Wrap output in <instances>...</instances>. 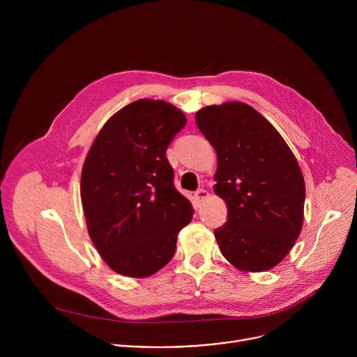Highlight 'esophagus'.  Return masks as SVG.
<instances>
[{
  "instance_id": "obj_1",
  "label": "esophagus",
  "mask_w": 357,
  "mask_h": 357,
  "mask_svg": "<svg viewBox=\"0 0 357 357\" xmlns=\"http://www.w3.org/2000/svg\"><path fill=\"white\" fill-rule=\"evenodd\" d=\"M208 196H209V193H208V190H205V189H199V190L195 192V200H196L197 203L203 202Z\"/></svg>"
}]
</instances>
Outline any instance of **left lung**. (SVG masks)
Segmentation results:
<instances>
[{"label":"left lung","instance_id":"obj_1","mask_svg":"<svg viewBox=\"0 0 357 357\" xmlns=\"http://www.w3.org/2000/svg\"><path fill=\"white\" fill-rule=\"evenodd\" d=\"M195 120L218 155L215 192L229 211L215 230L222 254L241 271L275 267L303 222L305 182L295 155L273 124L241 101L203 107Z\"/></svg>","mask_w":357,"mask_h":357}]
</instances>
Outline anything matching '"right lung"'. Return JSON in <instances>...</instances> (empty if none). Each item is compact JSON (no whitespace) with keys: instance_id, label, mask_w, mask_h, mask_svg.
<instances>
[{"instance_id":"1","label":"right lung","mask_w":357,"mask_h":357,"mask_svg":"<svg viewBox=\"0 0 357 357\" xmlns=\"http://www.w3.org/2000/svg\"><path fill=\"white\" fill-rule=\"evenodd\" d=\"M185 114L162 100L139 98L97 134L82 169L89 236L116 273L144 278L174 257L176 237L193 216L174 186L167 149Z\"/></svg>"}]
</instances>
